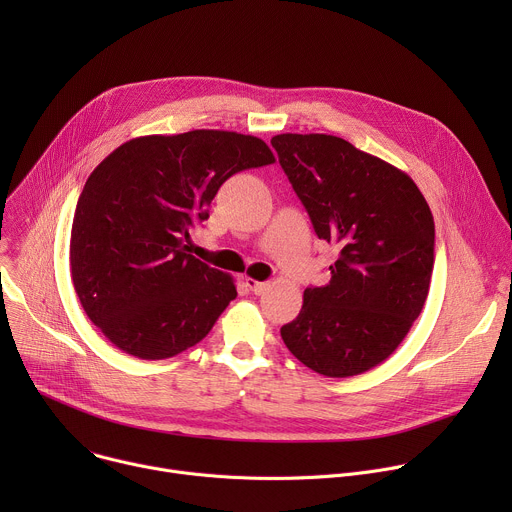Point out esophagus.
Returning <instances> with one entry per match:
<instances>
[{
    "instance_id": "34e87169",
    "label": "esophagus",
    "mask_w": 512,
    "mask_h": 512,
    "mask_svg": "<svg viewBox=\"0 0 512 512\" xmlns=\"http://www.w3.org/2000/svg\"><path fill=\"white\" fill-rule=\"evenodd\" d=\"M245 285L253 291L255 296L265 294V289L269 287V283H267V281H257V279H253V277H247V279H245Z\"/></svg>"
}]
</instances>
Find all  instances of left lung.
I'll return each mask as SVG.
<instances>
[{"instance_id": "obj_1", "label": "left lung", "mask_w": 512, "mask_h": 512, "mask_svg": "<svg viewBox=\"0 0 512 512\" xmlns=\"http://www.w3.org/2000/svg\"><path fill=\"white\" fill-rule=\"evenodd\" d=\"M271 145L318 239L340 249L330 281L306 287L281 338L324 377L371 371L403 342L427 300L431 210L405 172L342 137L281 133Z\"/></svg>"}]
</instances>
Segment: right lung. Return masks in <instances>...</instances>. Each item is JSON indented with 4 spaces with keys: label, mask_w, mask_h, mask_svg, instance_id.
Listing matches in <instances>:
<instances>
[{
    "label": "right lung",
    "mask_w": 512,
    "mask_h": 512,
    "mask_svg": "<svg viewBox=\"0 0 512 512\" xmlns=\"http://www.w3.org/2000/svg\"><path fill=\"white\" fill-rule=\"evenodd\" d=\"M273 162L259 137L194 129L129 139L93 170L72 218L70 275L119 350L162 360L212 330L237 287L188 253L190 229L225 180Z\"/></svg>",
    "instance_id": "right-lung-1"
}]
</instances>
